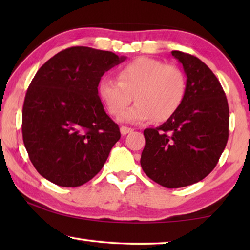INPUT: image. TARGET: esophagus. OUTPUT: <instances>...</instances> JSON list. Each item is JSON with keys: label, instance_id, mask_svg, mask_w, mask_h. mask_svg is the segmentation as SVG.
Masks as SVG:
<instances>
[{"label": "esophagus", "instance_id": "obj_1", "mask_svg": "<svg viewBox=\"0 0 250 250\" xmlns=\"http://www.w3.org/2000/svg\"><path fill=\"white\" fill-rule=\"evenodd\" d=\"M133 131V129L132 128H128V126H125V125H122L121 128H120V132H121V134L122 135H125V134H128V133H131Z\"/></svg>", "mask_w": 250, "mask_h": 250}]
</instances>
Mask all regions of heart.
Wrapping results in <instances>:
<instances>
[{
  "label": "heart",
  "mask_w": 250,
  "mask_h": 250,
  "mask_svg": "<svg viewBox=\"0 0 250 250\" xmlns=\"http://www.w3.org/2000/svg\"><path fill=\"white\" fill-rule=\"evenodd\" d=\"M188 83L184 71L175 65L150 57H138L118 70V80L104 77L99 83L101 100L112 116H120L137 100L121 119L142 122L167 121L184 103Z\"/></svg>",
  "instance_id": "heart-1"
}]
</instances>
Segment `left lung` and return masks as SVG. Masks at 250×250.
<instances>
[{
	"mask_svg": "<svg viewBox=\"0 0 250 250\" xmlns=\"http://www.w3.org/2000/svg\"><path fill=\"white\" fill-rule=\"evenodd\" d=\"M188 79L184 103L158 128L143 131L141 167L155 183L177 188L202 181L216 167L228 140L226 95L201 59L173 50Z\"/></svg>",
	"mask_w": 250,
	"mask_h": 250,
	"instance_id": "8db88e82",
	"label": "left lung"
}]
</instances>
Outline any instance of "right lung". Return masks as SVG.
Here are the masks:
<instances>
[{
    "instance_id": "obj_1",
    "label": "right lung",
    "mask_w": 250,
    "mask_h": 250,
    "mask_svg": "<svg viewBox=\"0 0 250 250\" xmlns=\"http://www.w3.org/2000/svg\"><path fill=\"white\" fill-rule=\"evenodd\" d=\"M125 61L107 50L75 46L34 76L22 113L24 146L40 174L62 188L90 181L119 140V126L98 95L103 75Z\"/></svg>"
}]
</instances>
